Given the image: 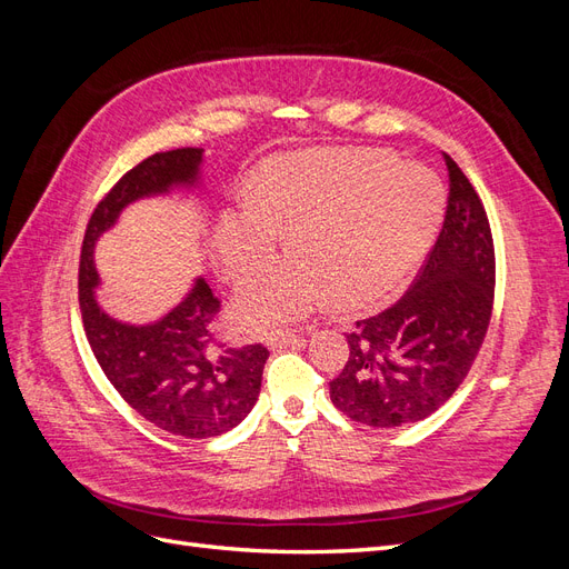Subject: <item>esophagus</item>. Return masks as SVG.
<instances>
[{
  "label": "esophagus",
  "instance_id": "34e87169",
  "mask_svg": "<svg viewBox=\"0 0 569 569\" xmlns=\"http://www.w3.org/2000/svg\"><path fill=\"white\" fill-rule=\"evenodd\" d=\"M303 343H306V339L295 332H278V335H270L266 339V347L270 351H282L287 347H303Z\"/></svg>",
  "mask_w": 569,
  "mask_h": 569
}]
</instances>
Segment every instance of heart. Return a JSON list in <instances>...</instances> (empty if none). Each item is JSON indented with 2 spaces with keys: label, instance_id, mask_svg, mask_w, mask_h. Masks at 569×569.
Instances as JSON below:
<instances>
[{
  "label": "heart",
  "instance_id": "obj_1",
  "mask_svg": "<svg viewBox=\"0 0 569 569\" xmlns=\"http://www.w3.org/2000/svg\"><path fill=\"white\" fill-rule=\"evenodd\" d=\"M443 189L432 170L391 153H289L270 161L251 201L222 213L213 263L242 280L278 251L291 256L239 287L230 320L263 335L297 322L330 297L341 311L382 301L412 270L439 228Z\"/></svg>",
  "mask_w": 569,
  "mask_h": 569
}]
</instances>
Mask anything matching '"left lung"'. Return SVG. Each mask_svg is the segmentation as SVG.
Here are the masks:
<instances>
[{
    "mask_svg": "<svg viewBox=\"0 0 569 569\" xmlns=\"http://www.w3.org/2000/svg\"><path fill=\"white\" fill-rule=\"evenodd\" d=\"M449 206L418 280L380 316L347 335L349 360L330 382L343 416L393 429L420 422L451 399L485 341L493 303V242L487 211L456 161Z\"/></svg>",
    "mask_w": 569,
    "mask_h": 569,
    "instance_id": "8db88e82",
    "label": "left lung"
}]
</instances>
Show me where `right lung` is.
<instances>
[{
  "mask_svg": "<svg viewBox=\"0 0 569 569\" xmlns=\"http://www.w3.org/2000/svg\"><path fill=\"white\" fill-rule=\"evenodd\" d=\"M201 163L203 149H173L153 153L120 178L84 230L78 278L84 335L109 382L144 420L187 439L220 437L249 416L261 391L268 349L261 343L216 347L211 327L220 301L201 274L157 320L113 318L97 299L101 278L94 247L134 201L173 192L206 194Z\"/></svg>",
  "mask_w": 569,
  "mask_h": 569,
  "instance_id": "right-lung-1",
  "label": "right lung"
}]
</instances>
